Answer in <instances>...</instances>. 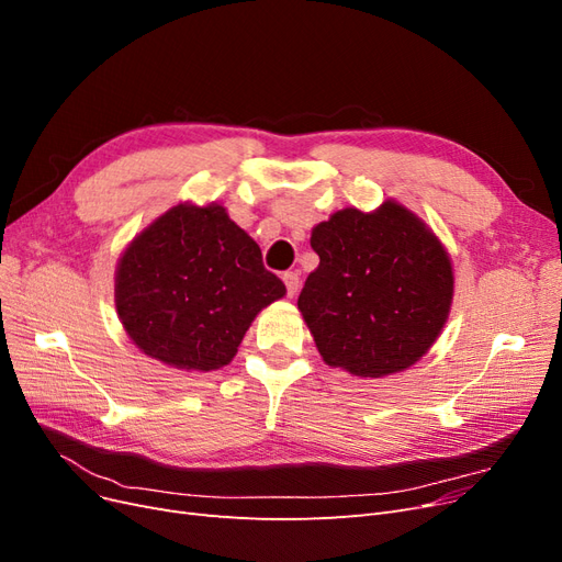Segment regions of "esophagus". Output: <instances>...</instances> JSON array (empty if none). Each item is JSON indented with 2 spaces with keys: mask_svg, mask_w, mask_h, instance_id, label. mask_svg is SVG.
Masks as SVG:
<instances>
[{
  "mask_svg": "<svg viewBox=\"0 0 562 562\" xmlns=\"http://www.w3.org/2000/svg\"><path fill=\"white\" fill-rule=\"evenodd\" d=\"M283 283H285V291H288V295H295L297 293V288H300V277H297V271H283Z\"/></svg>",
  "mask_w": 562,
  "mask_h": 562,
  "instance_id": "1",
  "label": "esophagus"
}]
</instances>
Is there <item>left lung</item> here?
Listing matches in <instances>:
<instances>
[{
    "label": "left lung",
    "instance_id": "obj_1",
    "mask_svg": "<svg viewBox=\"0 0 562 562\" xmlns=\"http://www.w3.org/2000/svg\"><path fill=\"white\" fill-rule=\"evenodd\" d=\"M318 267L297 310L321 359L356 378L415 366L450 316L454 271L422 217L386 199L363 213L342 209L312 229Z\"/></svg>",
    "mask_w": 562,
    "mask_h": 562
}]
</instances>
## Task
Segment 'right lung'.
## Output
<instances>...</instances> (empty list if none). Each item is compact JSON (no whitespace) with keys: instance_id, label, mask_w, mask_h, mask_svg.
I'll use <instances>...</instances> for the list:
<instances>
[{"instance_id":"1","label":"right lung","mask_w":562,"mask_h":562,"mask_svg":"<svg viewBox=\"0 0 562 562\" xmlns=\"http://www.w3.org/2000/svg\"><path fill=\"white\" fill-rule=\"evenodd\" d=\"M285 295L260 246L220 203H178L122 252L114 304L126 335L168 368L227 366L250 323Z\"/></svg>"}]
</instances>
